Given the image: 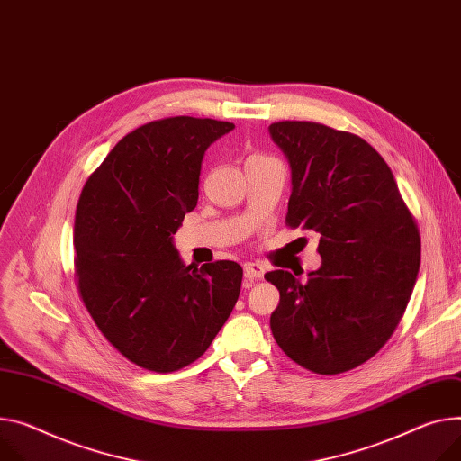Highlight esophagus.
<instances>
[{
	"label": "esophagus",
	"mask_w": 461,
	"mask_h": 461,
	"mask_svg": "<svg viewBox=\"0 0 461 461\" xmlns=\"http://www.w3.org/2000/svg\"><path fill=\"white\" fill-rule=\"evenodd\" d=\"M243 273H245V280L247 282H255L258 278L264 276L266 273V267L260 264V262H247L243 266Z\"/></svg>",
	"instance_id": "obj_1"
}]
</instances>
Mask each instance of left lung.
<instances>
[{
    "instance_id": "left-lung-1",
    "label": "left lung",
    "mask_w": 461,
    "mask_h": 461,
    "mask_svg": "<svg viewBox=\"0 0 461 461\" xmlns=\"http://www.w3.org/2000/svg\"><path fill=\"white\" fill-rule=\"evenodd\" d=\"M269 132L292 166L286 225L320 232L323 258L304 285L288 271L266 273L280 294L271 332L301 367L339 375L373 358L401 323L420 264L419 227L364 138L290 120Z\"/></svg>"
}]
</instances>
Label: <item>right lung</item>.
I'll use <instances>...</instances> for the list:
<instances>
[{"label": "right lung", "instance_id": "right-lung-1", "mask_svg": "<svg viewBox=\"0 0 461 461\" xmlns=\"http://www.w3.org/2000/svg\"><path fill=\"white\" fill-rule=\"evenodd\" d=\"M234 123L175 116L123 136L88 176L76 225V285L101 334L155 373L179 371L210 347L238 301L232 260L185 266L173 234L199 199L206 148Z\"/></svg>", "mask_w": 461, "mask_h": 461}]
</instances>
